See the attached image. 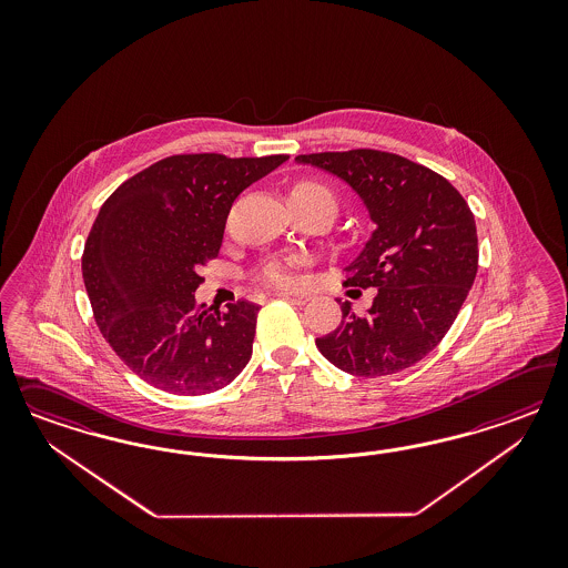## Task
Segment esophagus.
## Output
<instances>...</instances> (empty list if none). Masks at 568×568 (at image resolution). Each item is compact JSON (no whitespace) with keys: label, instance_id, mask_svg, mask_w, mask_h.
<instances>
[{"label":"esophagus","instance_id":"34e87169","mask_svg":"<svg viewBox=\"0 0 568 568\" xmlns=\"http://www.w3.org/2000/svg\"><path fill=\"white\" fill-rule=\"evenodd\" d=\"M276 295H278V297H283V300H290V302L297 304V306H304V304L310 300L308 293L302 292H281L276 293Z\"/></svg>","mask_w":568,"mask_h":568}]
</instances>
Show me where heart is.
Listing matches in <instances>:
<instances>
[{"instance_id":"heart-1","label":"heart","mask_w":568,"mask_h":568,"mask_svg":"<svg viewBox=\"0 0 568 568\" xmlns=\"http://www.w3.org/2000/svg\"><path fill=\"white\" fill-rule=\"evenodd\" d=\"M292 202H300L306 206H331L337 212V197L331 187L318 181H300L292 190ZM262 278L276 287H285L293 281L292 260H271L262 268Z\"/></svg>"}]
</instances>
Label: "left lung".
Wrapping results in <instances>:
<instances>
[{
	"mask_svg": "<svg viewBox=\"0 0 568 568\" xmlns=\"http://www.w3.org/2000/svg\"><path fill=\"white\" fill-rule=\"evenodd\" d=\"M295 162L339 176L377 224L345 268V285L377 290L373 306L356 314L339 302V327L316 347L356 377L410 368L444 339L477 275V226L465 197L442 174L389 152H323Z\"/></svg>",
	"mask_w": 568,
	"mask_h": 568,
	"instance_id": "left-lung-1",
	"label": "left lung"
}]
</instances>
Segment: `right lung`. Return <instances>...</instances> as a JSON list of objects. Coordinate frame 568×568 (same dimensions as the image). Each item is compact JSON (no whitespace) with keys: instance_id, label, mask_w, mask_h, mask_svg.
<instances>
[{"instance_id":"1","label":"right lung","mask_w":568,"mask_h":568,"mask_svg":"<svg viewBox=\"0 0 568 568\" xmlns=\"http://www.w3.org/2000/svg\"><path fill=\"white\" fill-rule=\"evenodd\" d=\"M290 155L179 154L124 181L89 231L83 281L103 339L162 392L223 389L252 358L260 306L195 302L229 210Z\"/></svg>"}]
</instances>
